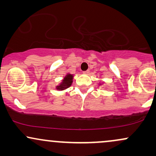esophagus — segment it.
Listing matches in <instances>:
<instances>
[{"instance_id":"1","label":"esophagus","mask_w":156,"mask_h":156,"mask_svg":"<svg viewBox=\"0 0 156 156\" xmlns=\"http://www.w3.org/2000/svg\"><path fill=\"white\" fill-rule=\"evenodd\" d=\"M83 73H84V74H87V75L89 74V70L88 69V70H87V71H84Z\"/></svg>"}]
</instances>
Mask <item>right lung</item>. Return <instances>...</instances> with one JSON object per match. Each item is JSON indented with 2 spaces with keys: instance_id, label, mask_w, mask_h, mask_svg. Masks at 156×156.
<instances>
[{
  "instance_id": "right-lung-1",
  "label": "right lung",
  "mask_w": 156,
  "mask_h": 156,
  "mask_svg": "<svg viewBox=\"0 0 156 156\" xmlns=\"http://www.w3.org/2000/svg\"><path fill=\"white\" fill-rule=\"evenodd\" d=\"M73 75L67 74V76L64 78V79L62 80V83H60V85L57 86L56 89H58V90H64V89L69 87L73 83Z\"/></svg>"
}]
</instances>
